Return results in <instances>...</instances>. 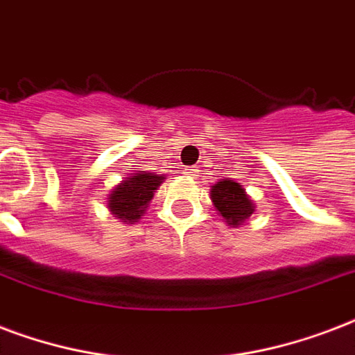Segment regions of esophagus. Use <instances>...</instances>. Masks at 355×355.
Wrapping results in <instances>:
<instances>
[{
  "instance_id": "obj_1",
  "label": "esophagus",
  "mask_w": 355,
  "mask_h": 355,
  "mask_svg": "<svg viewBox=\"0 0 355 355\" xmlns=\"http://www.w3.org/2000/svg\"><path fill=\"white\" fill-rule=\"evenodd\" d=\"M185 174L189 175V178H196L198 168H196V166H189V168H185Z\"/></svg>"
}]
</instances>
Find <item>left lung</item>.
I'll list each match as a JSON object with an SVG mask.
<instances>
[{
    "mask_svg": "<svg viewBox=\"0 0 355 355\" xmlns=\"http://www.w3.org/2000/svg\"><path fill=\"white\" fill-rule=\"evenodd\" d=\"M211 200L220 216L232 227H237L254 215L255 205L243 189L233 180H220L211 187Z\"/></svg>",
    "mask_w": 355,
    "mask_h": 355,
    "instance_id": "obj_1",
    "label": "left lung"
}]
</instances>
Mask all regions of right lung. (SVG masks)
<instances>
[{
    "instance_id": "add662e5",
    "label": "right lung",
    "mask_w": 355,
    "mask_h": 355,
    "mask_svg": "<svg viewBox=\"0 0 355 355\" xmlns=\"http://www.w3.org/2000/svg\"><path fill=\"white\" fill-rule=\"evenodd\" d=\"M164 175L148 174L140 170L137 174L118 183L107 198V207L112 215L120 218L125 224H135L140 220V216L146 213L148 205L152 202L153 194L163 183Z\"/></svg>"
}]
</instances>
